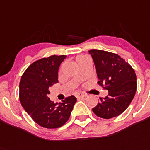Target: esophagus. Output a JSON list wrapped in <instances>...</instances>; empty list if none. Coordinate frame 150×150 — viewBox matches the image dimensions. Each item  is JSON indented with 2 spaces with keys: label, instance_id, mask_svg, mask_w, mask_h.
<instances>
[{
  "label": "esophagus",
  "instance_id": "34e87169",
  "mask_svg": "<svg viewBox=\"0 0 150 150\" xmlns=\"http://www.w3.org/2000/svg\"><path fill=\"white\" fill-rule=\"evenodd\" d=\"M85 96H86V95L84 94H82V93H78V94H75V97H76L78 99L83 98H85Z\"/></svg>",
  "mask_w": 150,
  "mask_h": 150
}]
</instances>
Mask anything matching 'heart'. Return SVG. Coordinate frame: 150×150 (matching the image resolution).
Here are the masks:
<instances>
[{
	"label": "heart",
	"instance_id": "heart-1",
	"mask_svg": "<svg viewBox=\"0 0 150 150\" xmlns=\"http://www.w3.org/2000/svg\"><path fill=\"white\" fill-rule=\"evenodd\" d=\"M83 57H85V56H78V57H77V60H79V59H81V58H83Z\"/></svg>",
	"mask_w": 150,
	"mask_h": 150
}]
</instances>
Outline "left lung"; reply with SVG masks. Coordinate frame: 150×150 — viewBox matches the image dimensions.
Masks as SVG:
<instances>
[{
	"instance_id": "8db88e82",
	"label": "left lung",
	"mask_w": 150,
	"mask_h": 150,
	"mask_svg": "<svg viewBox=\"0 0 150 150\" xmlns=\"http://www.w3.org/2000/svg\"><path fill=\"white\" fill-rule=\"evenodd\" d=\"M96 69L98 84L108 91V95L92 109L98 117L110 119L128 108L137 91L134 69L117 54L100 50L88 51Z\"/></svg>"
}]
</instances>
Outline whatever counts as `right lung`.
I'll return each instance as SVG.
<instances>
[{
    "label": "right lung",
    "instance_id": "1",
    "mask_svg": "<svg viewBox=\"0 0 150 150\" xmlns=\"http://www.w3.org/2000/svg\"><path fill=\"white\" fill-rule=\"evenodd\" d=\"M66 56H51L34 62L26 69L20 81V101L36 124L45 128H59L67 122L77 101L69 96L62 103L48 98L50 88L58 82V71Z\"/></svg>",
    "mask_w": 150,
    "mask_h": 150
}]
</instances>
